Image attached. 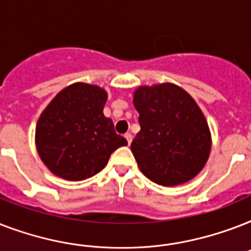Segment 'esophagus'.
Here are the masks:
<instances>
[{
    "label": "esophagus",
    "instance_id": "obj_1",
    "mask_svg": "<svg viewBox=\"0 0 251 251\" xmlns=\"http://www.w3.org/2000/svg\"><path fill=\"white\" fill-rule=\"evenodd\" d=\"M125 138H126V141H127V145H130V143H131V141H133V135H131L130 133H126Z\"/></svg>",
    "mask_w": 251,
    "mask_h": 251
}]
</instances>
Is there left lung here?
I'll list each match as a JSON object with an SVG mask.
<instances>
[{
  "mask_svg": "<svg viewBox=\"0 0 251 251\" xmlns=\"http://www.w3.org/2000/svg\"><path fill=\"white\" fill-rule=\"evenodd\" d=\"M141 131L131 152L143 175L163 186L181 185L202 171L211 133L195 100L173 83L141 86L134 92Z\"/></svg>",
  "mask_w": 251,
  "mask_h": 251,
  "instance_id": "1",
  "label": "left lung"
}]
</instances>
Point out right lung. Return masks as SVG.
Wrapping results in <instances>:
<instances>
[{
	"label": "right lung",
	"mask_w": 251,
	"mask_h": 251,
	"mask_svg": "<svg viewBox=\"0 0 251 251\" xmlns=\"http://www.w3.org/2000/svg\"><path fill=\"white\" fill-rule=\"evenodd\" d=\"M108 94L99 86L74 83L60 91L37 120L39 156L53 175L69 181L90 178L113 151L127 145L102 113Z\"/></svg>",
	"instance_id": "add662e5"
}]
</instances>
